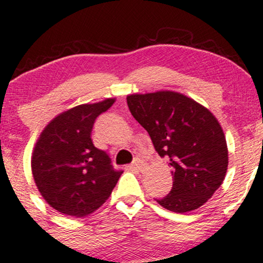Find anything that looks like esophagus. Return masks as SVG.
Returning a JSON list of instances; mask_svg holds the SVG:
<instances>
[{
	"label": "esophagus",
	"mask_w": 263,
	"mask_h": 263,
	"mask_svg": "<svg viewBox=\"0 0 263 263\" xmlns=\"http://www.w3.org/2000/svg\"><path fill=\"white\" fill-rule=\"evenodd\" d=\"M131 167L134 168L135 171H138V172H144V170H146V164H144V162L142 161L141 158H136L134 163L131 164Z\"/></svg>",
	"instance_id": "obj_1"
}]
</instances>
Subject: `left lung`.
Returning <instances> with one entry per match:
<instances>
[{
  "label": "left lung",
  "mask_w": 263,
  "mask_h": 263,
  "mask_svg": "<svg viewBox=\"0 0 263 263\" xmlns=\"http://www.w3.org/2000/svg\"><path fill=\"white\" fill-rule=\"evenodd\" d=\"M132 116L170 159L173 186L157 203L174 213L200 208L221 185L229 157L221 126L208 108L174 91L127 96Z\"/></svg>",
  "instance_id": "left-lung-1"
}]
</instances>
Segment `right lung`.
Instances as JSON below:
<instances>
[{"label":"right lung","instance_id":"1","mask_svg":"<svg viewBox=\"0 0 263 263\" xmlns=\"http://www.w3.org/2000/svg\"><path fill=\"white\" fill-rule=\"evenodd\" d=\"M114 102L115 99H106L58 115L35 143L34 182L45 201L64 215L84 218L99 209L123 173L115 170L107 153L91 141L95 120Z\"/></svg>","mask_w":263,"mask_h":263}]
</instances>
